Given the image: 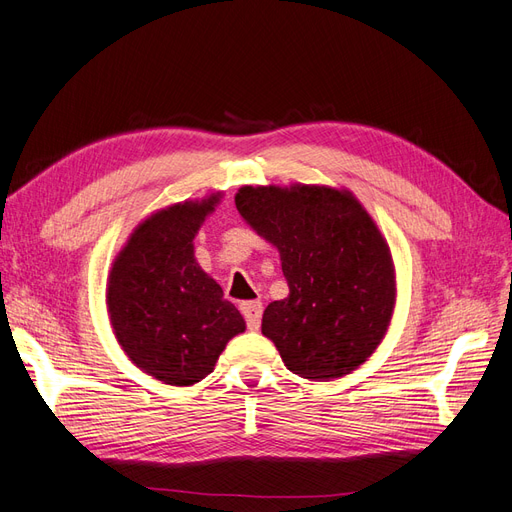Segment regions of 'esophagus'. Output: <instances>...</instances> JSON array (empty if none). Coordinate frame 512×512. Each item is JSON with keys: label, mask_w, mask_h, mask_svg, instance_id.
Instances as JSON below:
<instances>
[{"label": "esophagus", "mask_w": 512, "mask_h": 512, "mask_svg": "<svg viewBox=\"0 0 512 512\" xmlns=\"http://www.w3.org/2000/svg\"><path fill=\"white\" fill-rule=\"evenodd\" d=\"M241 314L247 322V329L258 331L260 329V318H262V303L260 301H245L241 303Z\"/></svg>", "instance_id": "1"}]
</instances>
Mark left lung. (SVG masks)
<instances>
[{
    "instance_id": "left-lung-1",
    "label": "left lung",
    "mask_w": 512,
    "mask_h": 512,
    "mask_svg": "<svg viewBox=\"0 0 512 512\" xmlns=\"http://www.w3.org/2000/svg\"><path fill=\"white\" fill-rule=\"evenodd\" d=\"M237 211L277 247L290 294L262 314V335L307 380L363 365L389 329L395 267L386 239L348 190L243 185Z\"/></svg>"
}]
</instances>
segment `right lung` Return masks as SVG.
Listing matches in <instances>:
<instances>
[{
  "instance_id": "right-lung-1",
  "label": "right lung",
  "mask_w": 512,
  "mask_h": 512,
  "mask_svg": "<svg viewBox=\"0 0 512 512\" xmlns=\"http://www.w3.org/2000/svg\"><path fill=\"white\" fill-rule=\"evenodd\" d=\"M218 194L151 213L134 228L108 275L106 307L128 359L164 384L207 378L232 337L239 309L194 258V237Z\"/></svg>"
}]
</instances>
